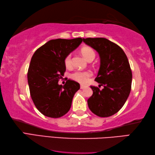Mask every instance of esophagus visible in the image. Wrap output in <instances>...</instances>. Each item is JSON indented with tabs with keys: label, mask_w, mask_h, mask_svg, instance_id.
Masks as SVG:
<instances>
[{
	"label": "esophagus",
	"mask_w": 155,
	"mask_h": 155,
	"mask_svg": "<svg viewBox=\"0 0 155 155\" xmlns=\"http://www.w3.org/2000/svg\"><path fill=\"white\" fill-rule=\"evenodd\" d=\"M85 88V86L80 85V88H81V89H83V88Z\"/></svg>",
	"instance_id": "esophagus-1"
}]
</instances>
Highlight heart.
Wrapping results in <instances>:
<instances>
[{
  "instance_id": "heart-1",
  "label": "heart",
  "mask_w": 155,
  "mask_h": 155,
  "mask_svg": "<svg viewBox=\"0 0 155 155\" xmlns=\"http://www.w3.org/2000/svg\"><path fill=\"white\" fill-rule=\"evenodd\" d=\"M81 54L88 61L93 60L95 57V53L94 50L90 47H84L81 49ZM65 67L70 68L72 66V55L68 54L66 55L64 60ZM92 76V72L90 71H75L71 74L70 77L72 80L81 84H86L90 78Z\"/></svg>"
}]
</instances>
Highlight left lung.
<instances>
[{
    "instance_id": "obj_1",
    "label": "left lung",
    "mask_w": 155,
    "mask_h": 155,
    "mask_svg": "<svg viewBox=\"0 0 155 155\" xmlns=\"http://www.w3.org/2000/svg\"><path fill=\"white\" fill-rule=\"evenodd\" d=\"M84 42L100 54V68L95 80L99 87L91 86L93 95L87 101L90 110L101 117L118 112L124 105L131 90L132 71L123 49L104 38H83ZM104 88L100 90L99 88Z\"/></svg>"
}]
</instances>
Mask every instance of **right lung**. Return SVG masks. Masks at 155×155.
<instances>
[{"mask_svg":"<svg viewBox=\"0 0 155 155\" xmlns=\"http://www.w3.org/2000/svg\"><path fill=\"white\" fill-rule=\"evenodd\" d=\"M82 42L81 38L51 40L33 55L27 72L28 84L33 102L42 115L59 118L70 110L80 84L67 80L62 86L58 82L66 71V55Z\"/></svg>","mask_w":155,"mask_h":155,"instance_id":"obj_1","label":"right lung"}]
</instances>
